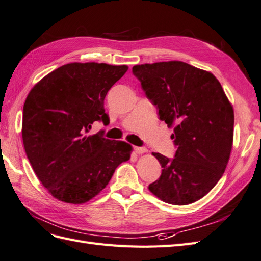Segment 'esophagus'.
<instances>
[{"instance_id": "obj_1", "label": "esophagus", "mask_w": 261, "mask_h": 261, "mask_svg": "<svg viewBox=\"0 0 261 261\" xmlns=\"http://www.w3.org/2000/svg\"><path fill=\"white\" fill-rule=\"evenodd\" d=\"M135 152L137 153V154H143V153H146L147 152V150L145 147H139V146H136L135 147Z\"/></svg>"}]
</instances>
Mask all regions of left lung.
<instances>
[{"label": "left lung", "mask_w": 261, "mask_h": 261, "mask_svg": "<svg viewBox=\"0 0 261 261\" xmlns=\"http://www.w3.org/2000/svg\"><path fill=\"white\" fill-rule=\"evenodd\" d=\"M132 72L146 97L159 109L177 147L175 158L152 153L162 174L148 186L169 204L196 202L209 192L229 160L234 136V110L212 73L181 61L138 64Z\"/></svg>", "instance_id": "obj_1"}]
</instances>
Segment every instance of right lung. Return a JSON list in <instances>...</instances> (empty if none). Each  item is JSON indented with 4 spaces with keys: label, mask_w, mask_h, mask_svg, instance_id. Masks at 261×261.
<instances>
[{
    "label": "right lung",
    "mask_w": 261,
    "mask_h": 261,
    "mask_svg": "<svg viewBox=\"0 0 261 261\" xmlns=\"http://www.w3.org/2000/svg\"><path fill=\"white\" fill-rule=\"evenodd\" d=\"M126 71V65L68 63L29 92L23 109V143L35 174L52 197L85 203L130 160L132 146L124 141L99 133L86 136L95 121H109L103 100Z\"/></svg>",
    "instance_id": "add662e5"
}]
</instances>
